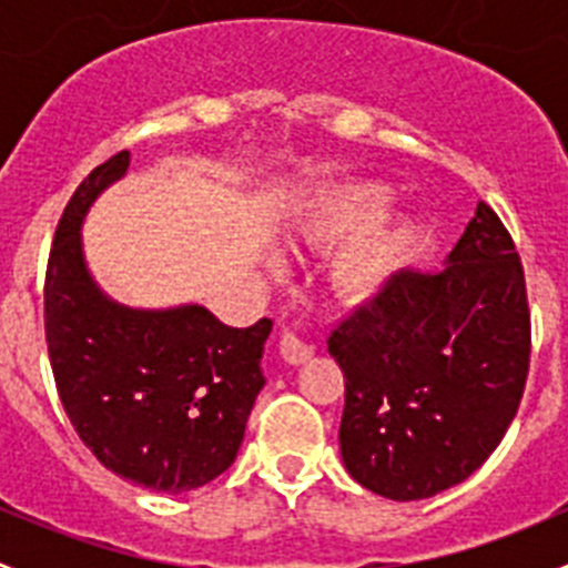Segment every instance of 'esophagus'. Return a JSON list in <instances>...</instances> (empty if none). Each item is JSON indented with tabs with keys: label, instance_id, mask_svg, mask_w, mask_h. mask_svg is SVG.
<instances>
[{
	"label": "esophagus",
	"instance_id": "1",
	"mask_svg": "<svg viewBox=\"0 0 568 568\" xmlns=\"http://www.w3.org/2000/svg\"><path fill=\"white\" fill-rule=\"evenodd\" d=\"M313 352L316 348H313V343H307L302 337L300 326H283V332H280V354H283L285 363L302 365L313 357Z\"/></svg>",
	"mask_w": 568,
	"mask_h": 568
}]
</instances>
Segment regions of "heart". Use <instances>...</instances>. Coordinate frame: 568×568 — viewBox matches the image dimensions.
Here are the masks:
<instances>
[{"label":"heart","instance_id":"1","mask_svg":"<svg viewBox=\"0 0 568 568\" xmlns=\"http://www.w3.org/2000/svg\"><path fill=\"white\" fill-rule=\"evenodd\" d=\"M385 197L387 189L379 183H348L321 194L305 220V236L324 247L353 236L332 263V283L348 300H365L379 291L412 242L409 222L376 214Z\"/></svg>","mask_w":568,"mask_h":568}]
</instances>
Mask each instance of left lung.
Segmentation results:
<instances>
[{
  "label": "left lung",
  "mask_w": 568,
  "mask_h": 568,
  "mask_svg": "<svg viewBox=\"0 0 568 568\" xmlns=\"http://www.w3.org/2000/svg\"><path fill=\"white\" fill-rule=\"evenodd\" d=\"M346 379L341 454L390 500H423L473 475L500 445L530 368L517 244L486 203L437 274L398 272L332 329Z\"/></svg>",
  "instance_id": "obj_1"
}]
</instances>
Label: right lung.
<instances>
[{"label":"right lung","mask_w":568,"mask_h":568,"mask_svg":"<svg viewBox=\"0 0 568 568\" xmlns=\"http://www.w3.org/2000/svg\"><path fill=\"white\" fill-rule=\"evenodd\" d=\"M129 168L120 151L68 200L49 252L43 321L51 374L68 420L120 478L156 491L197 489L239 454L272 321L247 329L205 307L131 311L109 302L82 257L84 211Z\"/></svg>","instance_id":"right-lung-1"}]
</instances>
